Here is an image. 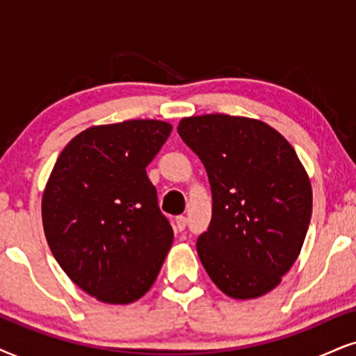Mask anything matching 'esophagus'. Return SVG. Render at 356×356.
Wrapping results in <instances>:
<instances>
[{"instance_id":"obj_1","label":"esophagus","mask_w":356,"mask_h":356,"mask_svg":"<svg viewBox=\"0 0 356 356\" xmlns=\"http://www.w3.org/2000/svg\"><path fill=\"white\" fill-rule=\"evenodd\" d=\"M187 227V218L184 217V215H179V217H175V228H177L179 232L186 230Z\"/></svg>"}]
</instances>
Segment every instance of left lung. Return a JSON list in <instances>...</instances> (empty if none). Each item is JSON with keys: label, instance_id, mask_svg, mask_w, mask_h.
Wrapping results in <instances>:
<instances>
[{"label": "left lung", "instance_id": "obj_1", "mask_svg": "<svg viewBox=\"0 0 356 356\" xmlns=\"http://www.w3.org/2000/svg\"><path fill=\"white\" fill-rule=\"evenodd\" d=\"M179 136L199 156L211 187V222L197 253L233 299L273 291L296 263L312 215V187L294 147L259 120L182 118Z\"/></svg>", "mask_w": 356, "mask_h": 356}]
</instances>
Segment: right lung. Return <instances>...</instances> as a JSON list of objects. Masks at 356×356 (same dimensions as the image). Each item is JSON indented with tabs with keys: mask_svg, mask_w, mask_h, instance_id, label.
I'll return each instance as SVG.
<instances>
[{
	"mask_svg": "<svg viewBox=\"0 0 356 356\" xmlns=\"http://www.w3.org/2000/svg\"><path fill=\"white\" fill-rule=\"evenodd\" d=\"M170 131L159 120L92 126L64 147L46 184L49 248L67 276L102 302L143 298L172 245L146 174Z\"/></svg>",
	"mask_w": 356,
	"mask_h": 356,
	"instance_id": "add662e5",
	"label": "right lung"
}]
</instances>
